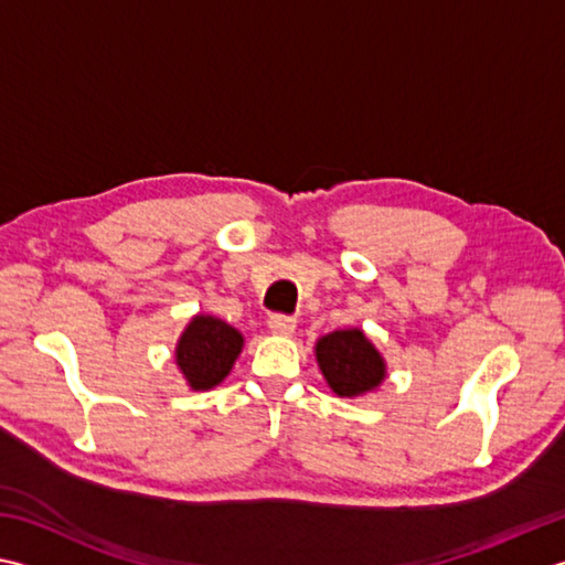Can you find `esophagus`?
I'll use <instances>...</instances> for the list:
<instances>
[{"label": "esophagus", "mask_w": 565, "mask_h": 565, "mask_svg": "<svg viewBox=\"0 0 565 565\" xmlns=\"http://www.w3.org/2000/svg\"><path fill=\"white\" fill-rule=\"evenodd\" d=\"M269 330L276 335H291L296 330V318L286 313H271L269 316Z\"/></svg>", "instance_id": "34e87169"}]
</instances>
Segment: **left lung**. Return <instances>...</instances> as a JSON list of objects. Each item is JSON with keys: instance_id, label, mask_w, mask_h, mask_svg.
Here are the masks:
<instances>
[{"instance_id": "8db88e82", "label": "left lung", "mask_w": 565, "mask_h": 565, "mask_svg": "<svg viewBox=\"0 0 565 565\" xmlns=\"http://www.w3.org/2000/svg\"><path fill=\"white\" fill-rule=\"evenodd\" d=\"M316 358L323 377L340 396H358L370 392L384 380V362L380 352L360 330H335L318 340Z\"/></svg>"}]
</instances>
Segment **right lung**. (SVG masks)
Wrapping results in <instances>:
<instances>
[{
  "label": "right lung",
  "mask_w": 565,
  "mask_h": 565,
  "mask_svg": "<svg viewBox=\"0 0 565 565\" xmlns=\"http://www.w3.org/2000/svg\"><path fill=\"white\" fill-rule=\"evenodd\" d=\"M242 350V335L213 316H198L175 348V362L193 390L223 382Z\"/></svg>",
  "instance_id": "add662e5"
}]
</instances>
